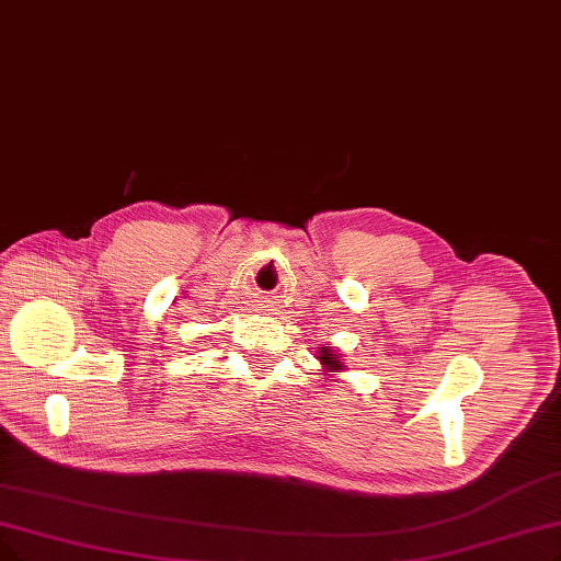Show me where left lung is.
<instances>
[{
    "instance_id": "1",
    "label": "left lung",
    "mask_w": 561,
    "mask_h": 561,
    "mask_svg": "<svg viewBox=\"0 0 561 561\" xmlns=\"http://www.w3.org/2000/svg\"><path fill=\"white\" fill-rule=\"evenodd\" d=\"M318 358L320 364L327 373H341L345 366H343V358L339 356V352H333L331 347H320L318 350Z\"/></svg>"
}]
</instances>
